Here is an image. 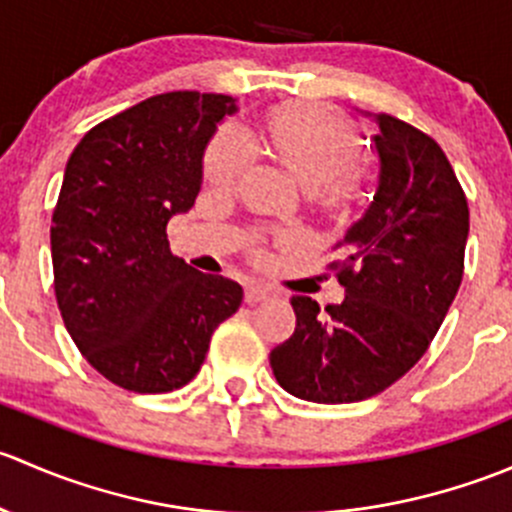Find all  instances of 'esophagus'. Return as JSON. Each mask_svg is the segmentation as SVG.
I'll return each mask as SVG.
<instances>
[{
	"label": "esophagus",
	"mask_w": 512,
	"mask_h": 512,
	"mask_svg": "<svg viewBox=\"0 0 512 512\" xmlns=\"http://www.w3.org/2000/svg\"><path fill=\"white\" fill-rule=\"evenodd\" d=\"M272 294L270 287L260 285V282H250V285L245 287V302L255 304V302H262V299H267Z\"/></svg>",
	"instance_id": "obj_1"
}]
</instances>
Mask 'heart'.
Segmentation results:
<instances>
[{
  "mask_svg": "<svg viewBox=\"0 0 512 512\" xmlns=\"http://www.w3.org/2000/svg\"><path fill=\"white\" fill-rule=\"evenodd\" d=\"M262 143L314 203L344 215L361 198V138L354 123L319 103H277L262 121ZM247 170V146L235 128H220L203 158L210 188L230 193Z\"/></svg>",
  "mask_w": 512,
  "mask_h": 512,
  "instance_id": "1",
  "label": "heart"
}]
</instances>
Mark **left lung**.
Listing matches in <instances>:
<instances>
[{
	"label": "left lung",
	"mask_w": 512,
	"mask_h": 512,
	"mask_svg": "<svg viewBox=\"0 0 512 512\" xmlns=\"http://www.w3.org/2000/svg\"><path fill=\"white\" fill-rule=\"evenodd\" d=\"M379 188L332 262L347 297L324 317L292 297L297 327L270 352L282 389L314 404H354L399 381L426 354L463 280L468 200L431 136L376 116Z\"/></svg>",
	"instance_id": "left-lung-1"
}]
</instances>
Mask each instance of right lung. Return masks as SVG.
I'll use <instances>...</instances> for the list:
<instances>
[{"mask_svg":"<svg viewBox=\"0 0 512 512\" xmlns=\"http://www.w3.org/2000/svg\"><path fill=\"white\" fill-rule=\"evenodd\" d=\"M235 98L158 94L91 128L71 153L51 218L54 292L66 332L111 384L168 394L203 366L242 287L203 275L168 247L188 213L203 153Z\"/></svg>","mask_w":512,"mask_h":512,"instance_id":"right-lung-1","label":"right lung"}]
</instances>
